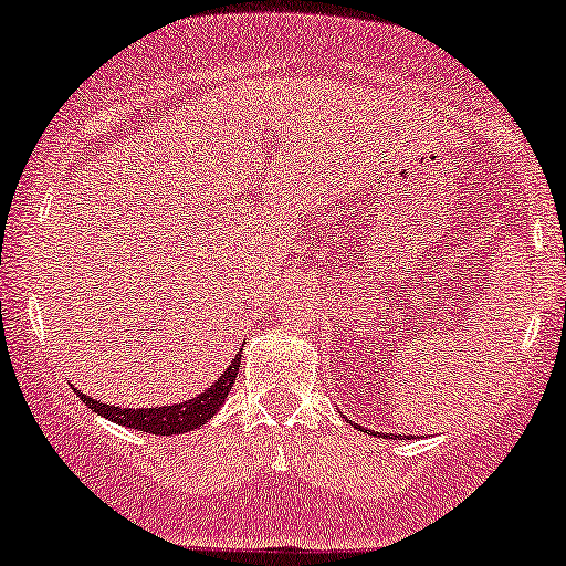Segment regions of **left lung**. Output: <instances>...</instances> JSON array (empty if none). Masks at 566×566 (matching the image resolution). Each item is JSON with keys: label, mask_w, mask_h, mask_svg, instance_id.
Instances as JSON below:
<instances>
[{"label": "left lung", "mask_w": 566, "mask_h": 566, "mask_svg": "<svg viewBox=\"0 0 566 566\" xmlns=\"http://www.w3.org/2000/svg\"><path fill=\"white\" fill-rule=\"evenodd\" d=\"M394 438H396V436H394Z\"/></svg>", "instance_id": "obj_1"}]
</instances>
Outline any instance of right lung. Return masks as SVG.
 <instances>
[{
	"mask_svg": "<svg viewBox=\"0 0 566 566\" xmlns=\"http://www.w3.org/2000/svg\"><path fill=\"white\" fill-rule=\"evenodd\" d=\"M241 367V352L235 354V359L226 367V373L214 380V386H209L205 394L193 396L184 403H172V407H144V409H123L115 407V403H102L96 399H88L86 394H81L78 388L75 396L86 403L88 409H94L96 415L107 417L117 424H125V428L151 432V436H180V432H191L201 428L218 415V409L226 403L230 388H233L235 378H239Z\"/></svg>",
	"mask_w": 566,
	"mask_h": 566,
	"instance_id": "obj_1",
	"label": "right lung"
}]
</instances>
